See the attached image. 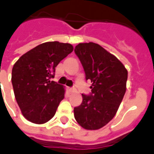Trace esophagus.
<instances>
[{
  "label": "esophagus",
  "instance_id": "34e87169",
  "mask_svg": "<svg viewBox=\"0 0 154 154\" xmlns=\"http://www.w3.org/2000/svg\"><path fill=\"white\" fill-rule=\"evenodd\" d=\"M74 90H75V89H74L73 87H68V91H69V93H72L74 91Z\"/></svg>",
  "mask_w": 154,
  "mask_h": 154
}]
</instances>
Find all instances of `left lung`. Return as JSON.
Instances as JSON below:
<instances>
[{"label":"left lung","instance_id":"obj_1","mask_svg":"<svg viewBox=\"0 0 154 154\" xmlns=\"http://www.w3.org/2000/svg\"><path fill=\"white\" fill-rule=\"evenodd\" d=\"M92 82L91 92L82 94V102L74 107V117L86 129H98L116 116L126 91L128 72L121 62L95 43L77 44L74 49Z\"/></svg>","mask_w":154,"mask_h":154}]
</instances>
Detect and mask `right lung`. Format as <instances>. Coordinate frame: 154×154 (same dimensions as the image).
I'll list each match as a JSON object with an SVG mask.
<instances>
[{
    "label": "right lung",
    "instance_id": "1",
    "mask_svg": "<svg viewBox=\"0 0 154 154\" xmlns=\"http://www.w3.org/2000/svg\"><path fill=\"white\" fill-rule=\"evenodd\" d=\"M73 50L57 41L41 44L22 55L12 68L15 99L23 116L35 124L48 122L64 98V88L54 81L55 67Z\"/></svg>",
    "mask_w": 154,
    "mask_h": 154
}]
</instances>
